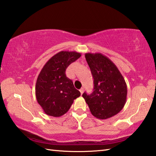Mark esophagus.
<instances>
[{
	"label": "esophagus",
	"mask_w": 156,
	"mask_h": 156,
	"mask_svg": "<svg viewBox=\"0 0 156 156\" xmlns=\"http://www.w3.org/2000/svg\"><path fill=\"white\" fill-rule=\"evenodd\" d=\"M80 92L81 93V95H83V93L84 92V89H83V88H81V89H80Z\"/></svg>",
	"instance_id": "1"
}]
</instances>
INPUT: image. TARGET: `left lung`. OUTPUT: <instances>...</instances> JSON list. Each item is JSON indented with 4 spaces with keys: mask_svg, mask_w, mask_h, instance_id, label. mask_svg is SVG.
I'll list each match as a JSON object with an SVG mask.
<instances>
[{
    "mask_svg": "<svg viewBox=\"0 0 156 156\" xmlns=\"http://www.w3.org/2000/svg\"><path fill=\"white\" fill-rule=\"evenodd\" d=\"M85 58L93 78L94 88L83 98L95 117L106 119L123 109L127 99V84L114 63L101 53H86Z\"/></svg>",
    "mask_w": 156,
    "mask_h": 156,
    "instance_id": "obj_1",
    "label": "left lung"
}]
</instances>
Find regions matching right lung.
<instances>
[{
  "label": "right lung",
  "instance_id": "add662e5",
  "mask_svg": "<svg viewBox=\"0 0 156 156\" xmlns=\"http://www.w3.org/2000/svg\"><path fill=\"white\" fill-rule=\"evenodd\" d=\"M81 56L75 51H61L44 65L37 79L35 95L46 115L58 117L68 111L80 93L66 76L69 65Z\"/></svg>",
  "mask_w": 156,
  "mask_h": 156
}]
</instances>
